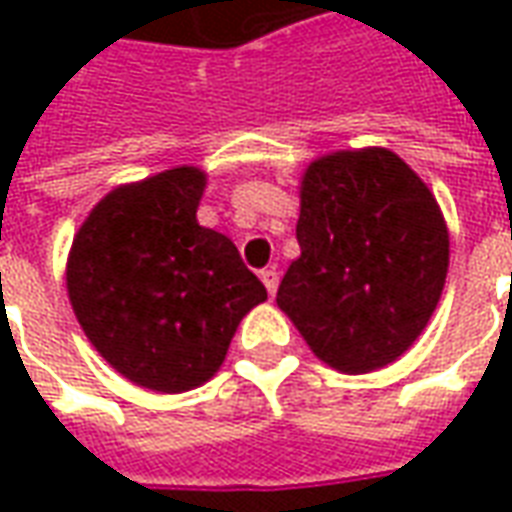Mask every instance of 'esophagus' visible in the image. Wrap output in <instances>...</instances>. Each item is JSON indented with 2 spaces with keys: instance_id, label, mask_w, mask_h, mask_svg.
Here are the masks:
<instances>
[{
  "instance_id": "1",
  "label": "esophagus",
  "mask_w": 512,
  "mask_h": 512,
  "mask_svg": "<svg viewBox=\"0 0 512 512\" xmlns=\"http://www.w3.org/2000/svg\"><path fill=\"white\" fill-rule=\"evenodd\" d=\"M260 279H263V285H266L268 296L274 299V293H277V285H279L277 268H266V271H260Z\"/></svg>"
}]
</instances>
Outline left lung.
Wrapping results in <instances>:
<instances>
[{"label": "left lung", "instance_id": "8db88e82", "mask_svg": "<svg viewBox=\"0 0 512 512\" xmlns=\"http://www.w3.org/2000/svg\"><path fill=\"white\" fill-rule=\"evenodd\" d=\"M301 255L277 290L312 354L340 373L392 365L425 332L450 266L433 191L386 147L315 158L299 186Z\"/></svg>", "mask_w": 512, "mask_h": 512}]
</instances>
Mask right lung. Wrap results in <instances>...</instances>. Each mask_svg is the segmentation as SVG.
I'll list each match as a JSON object with an SVG mask.
<instances>
[{"label":"right lung","mask_w":512,"mask_h":512,"mask_svg":"<svg viewBox=\"0 0 512 512\" xmlns=\"http://www.w3.org/2000/svg\"><path fill=\"white\" fill-rule=\"evenodd\" d=\"M208 175L164 169L106 194L73 235V315L117 373L164 395L222 367L238 323L268 299L227 235L197 222Z\"/></svg>","instance_id":"obj_1"}]
</instances>
